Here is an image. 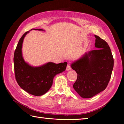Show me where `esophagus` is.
Wrapping results in <instances>:
<instances>
[{"label": "esophagus", "instance_id": "34e87169", "mask_svg": "<svg viewBox=\"0 0 124 124\" xmlns=\"http://www.w3.org/2000/svg\"><path fill=\"white\" fill-rule=\"evenodd\" d=\"M66 70H67V71H68V70H71V67H70V64H67V66Z\"/></svg>", "mask_w": 124, "mask_h": 124}]
</instances>
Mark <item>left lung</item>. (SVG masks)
Masks as SVG:
<instances>
[{"label": "left lung", "mask_w": 124, "mask_h": 124, "mask_svg": "<svg viewBox=\"0 0 124 124\" xmlns=\"http://www.w3.org/2000/svg\"><path fill=\"white\" fill-rule=\"evenodd\" d=\"M95 50L85 52L71 63L77 73L73 88L80 97L89 98L104 91L110 80L114 60L108 44L95 35Z\"/></svg>", "instance_id": "obj_1"}]
</instances>
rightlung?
I'll return each instance as SVG.
<instances>
[{"label": "right lung", "instance_id": "right-lung-1", "mask_svg": "<svg viewBox=\"0 0 124 124\" xmlns=\"http://www.w3.org/2000/svg\"><path fill=\"white\" fill-rule=\"evenodd\" d=\"M45 31L42 29H32L31 31ZM27 32L21 38L14 53L15 74L20 87L29 94L39 96L49 91L53 83L54 77L64 72L67 62L56 64L47 62L39 66H33L26 62L22 55V44Z\"/></svg>", "mask_w": 124, "mask_h": 124}]
</instances>
